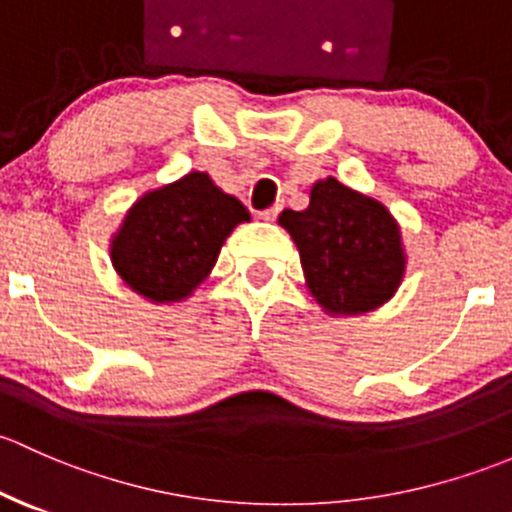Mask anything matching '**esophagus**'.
<instances>
[{
    "label": "esophagus",
    "instance_id": "1",
    "mask_svg": "<svg viewBox=\"0 0 512 512\" xmlns=\"http://www.w3.org/2000/svg\"><path fill=\"white\" fill-rule=\"evenodd\" d=\"M281 209H283V204H273L271 209H266V212H261V219L263 221H273L278 217V214H281Z\"/></svg>",
    "mask_w": 512,
    "mask_h": 512
}]
</instances>
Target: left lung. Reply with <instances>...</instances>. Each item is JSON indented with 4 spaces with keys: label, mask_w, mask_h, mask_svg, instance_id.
<instances>
[{
    "label": "left lung",
    "mask_w": 512,
    "mask_h": 512,
    "mask_svg": "<svg viewBox=\"0 0 512 512\" xmlns=\"http://www.w3.org/2000/svg\"><path fill=\"white\" fill-rule=\"evenodd\" d=\"M278 224L298 249L305 288L333 318L372 313L402 286V226L382 202L340 179H318L308 207L283 209Z\"/></svg>",
    "instance_id": "8db88e82"
}]
</instances>
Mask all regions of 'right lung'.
Returning a JSON list of instances; mask_svg holds the SVG:
<instances>
[{"label":"right lung","mask_w":512,"mask_h":512,"mask_svg":"<svg viewBox=\"0 0 512 512\" xmlns=\"http://www.w3.org/2000/svg\"><path fill=\"white\" fill-rule=\"evenodd\" d=\"M244 221H251L249 209L207 172L194 170L135 199L110 236V263L147 303H182L212 273L226 236Z\"/></svg>","instance_id":"add662e5"}]
</instances>
